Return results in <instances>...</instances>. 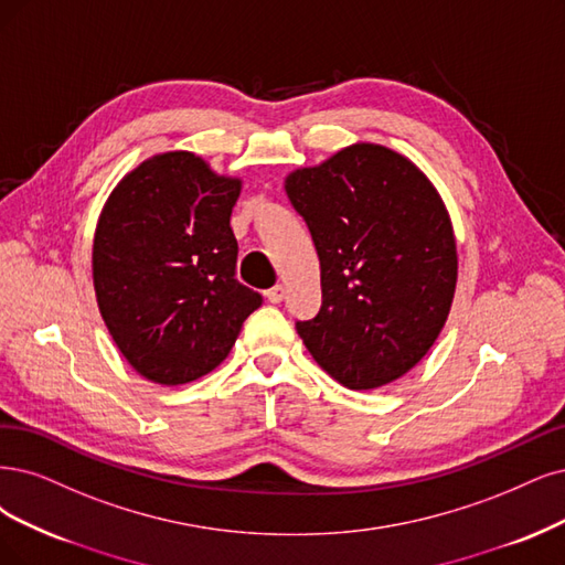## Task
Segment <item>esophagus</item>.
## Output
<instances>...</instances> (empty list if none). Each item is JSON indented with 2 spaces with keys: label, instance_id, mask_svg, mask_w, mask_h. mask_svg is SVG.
Segmentation results:
<instances>
[{
  "label": "esophagus",
  "instance_id": "34e87169",
  "mask_svg": "<svg viewBox=\"0 0 565 565\" xmlns=\"http://www.w3.org/2000/svg\"><path fill=\"white\" fill-rule=\"evenodd\" d=\"M265 298H267L271 305H279V302L286 298V288H284L281 284H277L275 288H269V290H267Z\"/></svg>",
  "mask_w": 565,
  "mask_h": 565
}]
</instances>
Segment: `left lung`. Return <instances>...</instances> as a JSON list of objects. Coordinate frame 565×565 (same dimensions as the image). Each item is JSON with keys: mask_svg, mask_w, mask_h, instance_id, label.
<instances>
[{"mask_svg": "<svg viewBox=\"0 0 565 565\" xmlns=\"http://www.w3.org/2000/svg\"><path fill=\"white\" fill-rule=\"evenodd\" d=\"M321 263V309L298 323L332 380L372 391L419 363L447 323L458 254L447 206L407 156L356 141L284 179Z\"/></svg>", "mask_w": 565, "mask_h": 565, "instance_id": "left-lung-1", "label": "left lung"}]
</instances>
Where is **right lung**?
Returning <instances> with one entry per match:
<instances>
[{"label": "right lung", "mask_w": 565, "mask_h": 565, "mask_svg": "<svg viewBox=\"0 0 565 565\" xmlns=\"http://www.w3.org/2000/svg\"><path fill=\"white\" fill-rule=\"evenodd\" d=\"M239 177L191 151L156 153L102 206L93 286L118 351L143 380L179 386L218 367L263 298L235 279L230 214Z\"/></svg>", "instance_id": "1"}]
</instances>
